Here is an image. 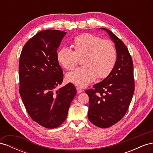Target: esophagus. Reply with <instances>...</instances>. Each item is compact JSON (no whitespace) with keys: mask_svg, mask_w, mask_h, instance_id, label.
Here are the masks:
<instances>
[{"mask_svg":"<svg viewBox=\"0 0 153 153\" xmlns=\"http://www.w3.org/2000/svg\"><path fill=\"white\" fill-rule=\"evenodd\" d=\"M76 89L77 90V92L78 93H80V92H83V90L81 89V88H80L79 87H76Z\"/></svg>","mask_w":153,"mask_h":153,"instance_id":"obj_1","label":"esophagus"}]
</instances>
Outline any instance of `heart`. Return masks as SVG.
<instances>
[{"label":"heart","mask_w":153,"mask_h":153,"mask_svg":"<svg viewBox=\"0 0 153 153\" xmlns=\"http://www.w3.org/2000/svg\"><path fill=\"white\" fill-rule=\"evenodd\" d=\"M73 51L62 48L57 51V62L65 69L72 70L82 60V67L67 74L66 80L85 87L97 77L103 79L112 72L117 61V50L110 41L91 34H83L74 39Z\"/></svg>","instance_id":"1"}]
</instances>
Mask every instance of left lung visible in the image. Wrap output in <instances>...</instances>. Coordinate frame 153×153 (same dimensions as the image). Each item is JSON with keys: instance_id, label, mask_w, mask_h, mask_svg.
Segmentation results:
<instances>
[{"instance_id": "1", "label": "left lung", "mask_w": 153, "mask_h": 153, "mask_svg": "<svg viewBox=\"0 0 153 153\" xmlns=\"http://www.w3.org/2000/svg\"><path fill=\"white\" fill-rule=\"evenodd\" d=\"M115 43L117 61L110 75L87 89L88 118L95 126L106 128L119 121L126 114L135 91L133 64L128 48L112 32L105 28Z\"/></svg>"}]
</instances>
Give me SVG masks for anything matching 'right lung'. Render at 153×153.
Returning a JSON list of instances; mask_svg holds the SVG:
<instances>
[{
    "label": "right lung",
    "instance_id": "add662e5",
    "mask_svg": "<svg viewBox=\"0 0 153 153\" xmlns=\"http://www.w3.org/2000/svg\"><path fill=\"white\" fill-rule=\"evenodd\" d=\"M66 32H39L24 45L19 61V92L27 113L45 128H57L64 122L76 93L71 83L56 90L63 81L57 50Z\"/></svg>",
    "mask_w": 153,
    "mask_h": 153
}]
</instances>
